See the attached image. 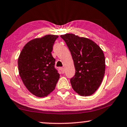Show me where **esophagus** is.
Masks as SVG:
<instances>
[{"label":"esophagus","instance_id":"34e87169","mask_svg":"<svg viewBox=\"0 0 127 127\" xmlns=\"http://www.w3.org/2000/svg\"><path fill=\"white\" fill-rule=\"evenodd\" d=\"M60 70H61V71L62 73H64V72H65V69H64V68L61 67L60 68Z\"/></svg>","mask_w":127,"mask_h":127}]
</instances>
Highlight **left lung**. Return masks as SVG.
Here are the masks:
<instances>
[{"label": "left lung", "mask_w": 127, "mask_h": 127, "mask_svg": "<svg viewBox=\"0 0 127 127\" xmlns=\"http://www.w3.org/2000/svg\"><path fill=\"white\" fill-rule=\"evenodd\" d=\"M71 56L76 70L70 78L73 90L82 96L93 95L101 84L105 60L102 50L92 40L73 34L62 35Z\"/></svg>", "instance_id": "8db88e82"}]
</instances>
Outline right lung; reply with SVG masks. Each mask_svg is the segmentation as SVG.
Wrapping results in <instances>:
<instances>
[{
	"mask_svg": "<svg viewBox=\"0 0 127 127\" xmlns=\"http://www.w3.org/2000/svg\"><path fill=\"white\" fill-rule=\"evenodd\" d=\"M58 36L47 35L29 42L18 61L19 75L24 85L35 95L43 97L54 91L60 74L51 54Z\"/></svg>",
	"mask_w": 127,
	"mask_h": 127,
	"instance_id": "1",
	"label": "right lung"
}]
</instances>
